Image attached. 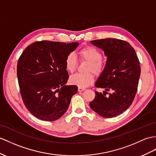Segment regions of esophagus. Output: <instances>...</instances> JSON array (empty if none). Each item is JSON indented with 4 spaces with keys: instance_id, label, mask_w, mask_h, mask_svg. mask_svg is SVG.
Listing matches in <instances>:
<instances>
[{
    "instance_id": "34e87169",
    "label": "esophagus",
    "mask_w": 156,
    "mask_h": 156,
    "mask_svg": "<svg viewBox=\"0 0 156 156\" xmlns=\"http://www.w3.org/2000/svg\"><path fill=\"white\" fill-rule=\"evenodd\" d=\"M84 90H85V88H81V87H79L78 88L79 92H83V91H84Z\"/></svg>"
}]
</instances>
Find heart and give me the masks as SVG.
<instances>
[{
	"label": "heart",
	"instance_id": "b5f03b06",
	"mask_svg": "<svg viewBox=\"0 0 156 156\" xmlns=\"http://www.w3.org/2000/svg\"><path fill=\"white\" fill-rule=\"evenodd\" d=\"M79 55L83 60L89 62L86 71L93 72L94 74L99 75L104 69V63L101 60L102 54L97 48L92 46H87L79 51ZM77 66V59L76 56L70 53L65 59L66 69L73 73ZM94 81V76L91 73H76L69 77V83L71 85L84 88L90 85Z\"/></svg>",
	"mask_w": 156,
	"mask_h": 156
}]
</instances>
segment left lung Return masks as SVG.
Segmentation results:
<instances>
[{"label": "left lung", "instance_id": "left-lung-1", "mask_svg": "<svg viewBox=\"0 0 156 156\" xmlns=\"http://www.w3.org/2000/svg\"><path fill=\"white\" fill-rule=\"evenodd\" d=\"M90 42L101 49L107 59L94 84L105 90L103 93L95 91V97L89 106L102 117H115L130 107L134 99L141 72L138 58L126 41L106 38Z\"/></svg>", "mask_w": 156, "mask_h": 156}]
</instances>
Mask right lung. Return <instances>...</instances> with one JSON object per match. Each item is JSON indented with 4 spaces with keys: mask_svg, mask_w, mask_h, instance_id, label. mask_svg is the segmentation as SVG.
Wrapping results in <instances>:
<instances>
[{
    "mask_svg": "<svg viewBox=\"0 0 156 156\" xmlns=\"http://www.w3.org/2000/svg\"><path fill=\"white\" fill-rule=\"evenodd\" d=\"M78 45V42L36 41L21 54L17 65L20 94L26 108L37 119H59L77 93V86L66 85L69 75L65 59Z\"/></svg>",
    "mask_w": 156,
    "mask_h": 156,
    "instance_id": "obj_1",
    "label": "right lung"
}]
</instances>
